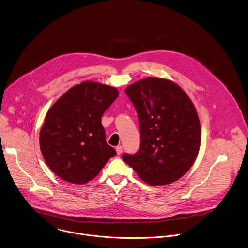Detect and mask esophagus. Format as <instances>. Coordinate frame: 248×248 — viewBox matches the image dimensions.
Masks as SVG:
<instances>
[{
	"mask_svg": "<svg viewBox=\"0 0 248 248\" xmlns=\"http://www.w3.org/2000/svg\"><path fill=\"white\" fill-rule=\"evenodd\" d=\"M116 151H117L118 155L122 154V152H123V147H122V146H118V147L116 148Z\"/></svg>",
	"mask_w": 248,
	"mask_h": 248,
	"instance_id": "esophagus-1",
	"label": "esophagus"
}]
</instances>
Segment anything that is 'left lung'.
Masks as SVG:
<instances>
[{
    "instance_id": "obj_1",
    "label": "left lung",
    "mask_w": 248,
    "mask_h": 248,
    "mask_svg": "<svg viewBox=\"0 0 248 248\" xmlns=\"http://www.w3.org/2000/svg\"><path fill=\"white\" fill-rule=\"evenodd\" d=\"M125 94L138 114L141 146L123 160L151 186L178 180L200 148V123L192 100L173 81L151 77L126 87Z\"/></svg>"
}]
</instances>
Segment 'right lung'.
<instances>
[{
	"mask_svg": "<svg viewBox=\"0 0 248 248\" xmlns=\"http://www.w3.org/2000/svg\"><path fill=\"white\" fill-rule=\"evenodd\" d=\"M118 96L115 87L84 81L69 89L49 109L40 130V149L61 179L85 184L117 154L106 143L100 119Z\"/></svg>",
	"mask_w": 248,
	"mask_h": 248,
	"instance_id": "1",
	"label": "right lung"
}]
</instances>
